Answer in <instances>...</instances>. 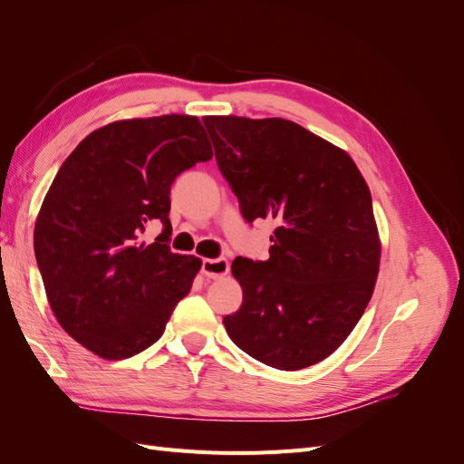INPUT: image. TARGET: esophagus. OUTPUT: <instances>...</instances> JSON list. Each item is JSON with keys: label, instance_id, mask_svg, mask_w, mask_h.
I'll return each instance as SVG.
<instances>
[{"label": "esophagus", "instance_id": "34e87169", "mask_svg": "<svg viewBox=\"0 0 464 464\" xmlns=\"http://www.w3.org/2000/svg\"><path fill=\"white\" fill-rule=\"evenodd\" d=\"M228 271H230L228 259H224V257H218V259H203L201 273H203L207 278H222V276L228 275Z\"/></svg>", "mask_w": 464, "mask_h": 464}]
</instances>
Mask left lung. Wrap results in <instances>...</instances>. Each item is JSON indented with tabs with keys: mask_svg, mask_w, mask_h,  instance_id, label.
Masks as SVG:
<instances>
[{
	"mask_svg": "<svg viewBox=\"0 0 464 464\" xmlns=\"http://www.w3.org/2000/svg\"><path fill=\"white\" fill-rule=\"evenodd\" d=\"M203 123L242 215L278 224L269 259H234L244 302L224 327L266 366H314L346 341L375 288L382 242L366 179L346 150L290 120Z\"/></svg>",
	"mask_w": 464,
	"mask_h": 464,
	"instance_id": "1",
	"label": "left lung"
}]
</instances>
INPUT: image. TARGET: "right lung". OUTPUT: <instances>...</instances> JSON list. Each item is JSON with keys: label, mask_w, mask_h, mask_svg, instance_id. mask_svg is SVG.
I'll return each instance as SVG.
<instances>
[{"label": "right lung", "mask_w": 464, "mask_h": 464, "mask_svg": "<svg viewBox=\"0 0 464 464\" xmlns=\"http://www.w3.org/2000/svg\"><path fill=\"white\" fill-rule=\"evenodd\" d=\"M210 159L199 118L168 114L104 125L55 174L34 224V254L55 319L92 354H139L188 296L201 259L168 246L170 188ZM150 219L165 232L149 245Z\"/></svg>", "instance_id": "add662e5"}]
</instances>
